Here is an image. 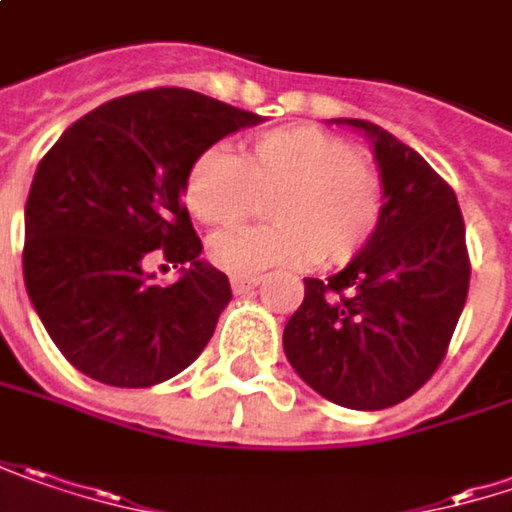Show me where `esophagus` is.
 <instances>
[{
  "label": "esophagus",
  "mask_w": 512,
  "mask_h": 512,
  "mask_svg": "<svg viewBox=\"0 0 512 512\" xmlns=\"http://www.w3.org/2000/svg\"><path fill=\"white\" fill-rule=\"evenodd\" d=\"M259 282H262L259 276H233V279H230V288H233V294L242 296V294H250Z\"/></svg>",
  "instance_id": "34e87169"
}]
</instances>
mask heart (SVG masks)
I'll use <instances>...</instances> for the list:
<instances>
[{
	"label": "heart",
	"mask_w": 512,
	"mask_h": 512,
	"mask_svg": "<svg viewBox=\"0 0 512 512\" xmlns=\"http://www.w3.org/2000/svg\"><path fill=\"white\" fill-rule=\"evenodd\" d=\"M262 230L218 236L210 259L236 276L296 268L348 265L380 227L386 190L374 164L317 126H282L259 135L242 152L210 146L190 164L184 201L213 227H236L259 198H270Z\"/></svg>",
	"instance_id": "b5f03b06"
}]
</instances>
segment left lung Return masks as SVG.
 Instances as JSON below:
<instances>
[{
    "instance_id": "8db88e82",
    "label": "left lung",
    "mask_w": 512,
    "mask_h": 512,
    "mask_svg": "<svg viewBox=\"0 0 512 512\" xmlns=\"http://www.w3.org/2000/svg\"><path fill=\"white\" fill-rule=\"evenodd\" d=\"M371 141L386 207L377 233L340 273L305 279L285 325L294 371L345 409H389L441 366L467 302L470 256L447 181L377 123L337 117Z\"/></svg>"
}]
</instances>
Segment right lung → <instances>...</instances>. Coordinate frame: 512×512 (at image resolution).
Segmentation results:
<instances>
[{
    "mask_svg": "<svg viewBox=\"0 0 512 512\" xmlns=\"http://www.w3.org/2000/svg\"><path fill=\"white\" fill-rule=\"evenodd\" d=\"M262 117L190 89H152L97 106L39 161L25 204L22 273L63 357L91 380L146 389L184 371L233 299L201 259L181 204L190 164ZM164 255L182 276L155 286Z\"/></svg>",
    "mask_w": 512,
    "mask_h": 512,
    "instance_id": "add662e5",
    "label": "right lung"
}]
</instances>
